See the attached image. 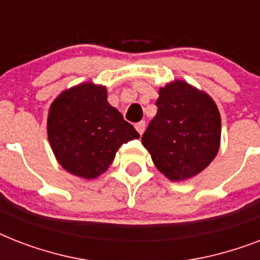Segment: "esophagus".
Listing matches in <instances>:
<instances>
[{"mask_svg":"<svg viewBox=\"0 0 260 260\" xmlns=\"http://www.w3.org/2000/svg\"><path fill=\"white\" fill-rule=\"evenodd\" d=\"M135 128H136V131H138L139 134L143 135V132H144V129H146V122H144V121L138 122V124L135 125Z\"/></svg>","mask_w":260,"mask_h":260,"instance_id":"esophagus-1","label":"esophagus"}]
</instances>
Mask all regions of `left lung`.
Masks as SVG:
<instances>
[{"label": "left lung", "mask_w": 260, "mask_h": 260, "mask_svg": "<svg viewBox=\"0 0 260 260\" xmlns=\"http://www.w3.org/2000/svg\"><path fill=\"white\" fill-rule=\"evenodd\" d=\"M158 112L142 142L152 162L171 181L197 175L217 155L221 118L214 101L183 81L159 90Z\"/></svg>", "instance_id": "8db88e82"}]
</instances>
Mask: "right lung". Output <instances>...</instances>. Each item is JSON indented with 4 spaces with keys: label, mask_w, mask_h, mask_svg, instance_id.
<instances>
[{
    "label": "right lung",
    "mask_w": 260,
    "mask_h": 260,
    "mask_svg": "<svg viewBox=\"0 0 260 260\" xmlns=\"http://www.w3.org/2000/svg\"><path fill=\"white\" fill-rule=\"evenodd\" d=\"M47 132L60 166L86 179L105 173L120 146L140 136L108 102L105 87L90 82L63 91L52 102Z\"/></svg>",
    "instance_id": "add662e5"
}]
</instances>
